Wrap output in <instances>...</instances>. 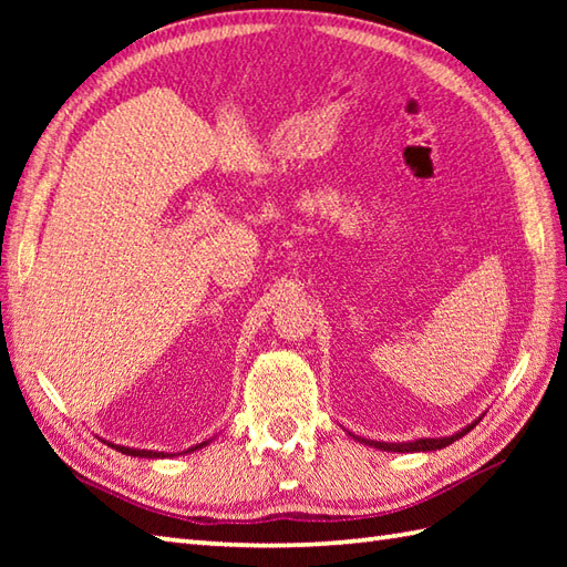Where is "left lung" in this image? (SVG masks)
<instances>
[{"label":"left lung","mask_w":567,"mask_h":567,"mask_svg":"<svg viewBox=\"0 0 567 567\" xmlns=\"http://www.w3.org/2000/svg\"><path fill=\"white\" fill-rule=\"evenodd\" d=\"M477 424V421H475ZM475 424H470L467 429L453 433V436H445V439H419V441H412V443H380V441H363L368 445H375V449H382V451H394V453H414V451H439V449H445V445H451L453 441L463 439L465 433L473 429Z\"/></svg>","instance_id":"left-lung-1"}]
</instances>
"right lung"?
Segmentation results:
<instances>
[{
    "label": "right lung",
    "mask_w": 567,
    "mask_h": 567,
    "mask_svg": "<svg viewBox=\"0 0 567 567\" xmlns=\"http://www.w3.org/2000/svg\"><path fill=\"white\" fill-rule=\"evenodd\" d=\"M202 445H207V443H199V445H195V449H189V451H197V449H202ZM112 449L122 451V453H126V455H138V457H163V453H155V451H136V449H126V445H112Z\"/></svg>",
    "instance_id": "obj_1"
}]
</instances>
